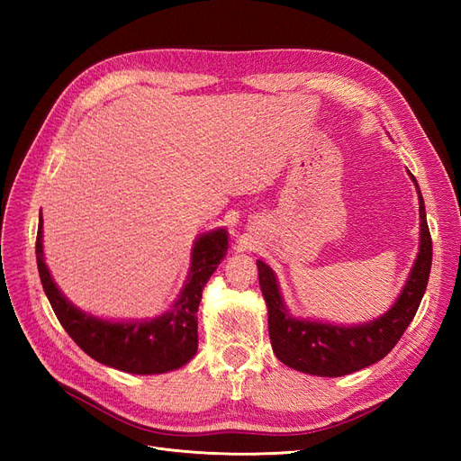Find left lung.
Here are the masks:
<instances>
[{"mask_svg":"<svg viewBox=\"0 0 461 461\" xmlns=\"http://www.w3.org/2000/svg\"><path fill=\"white\" fill-rule=\"evenodd\" d=\"M408 175L420 198V252L398 298L376 319L359 325H334L319 319L294 317L283 300L275 271L258 259L259 288L269 313L271 346L285 366L317 376L350 375L381 361L411 323L429 283L432 242L420 185L410 171Z\"/></svg>","mask_w":461,"mask_h":461,"instance_id":"obj_1","label":"left lung"}]
</instances>
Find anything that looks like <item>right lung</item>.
<instances>
[{"label":"right lung","instance_id":"obj_1","mask_svg":"<svg viewBox=\"0 0 461 461\" xmlns=\"http://www.w3.org/2000/svg\"><path fill=\"white\" fill-rule=\"evenodd\" d=\"M229 249L227 229L200 234L192 246L190 273L178 298L153 319L111 321L82 312L55 285L44 259V221H38L36 263L41 286L59 323L82 350L104 366L134 375H159L186 366L198 352L202 290Z\"/></svg>","mask_w":461,"mask_h":461}]
</instances>
